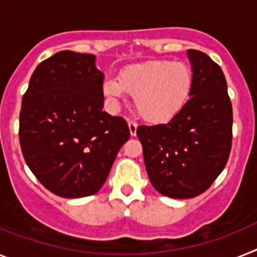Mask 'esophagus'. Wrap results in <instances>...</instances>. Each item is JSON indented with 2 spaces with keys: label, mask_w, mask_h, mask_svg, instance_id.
Returning a JSON list of instances; mask_svg holds the SVG:
<instances>
[{
  "label": "esophagus",
  "mask_w": 257,
  "mask_h": 257,
  "mask_svg": "<svg viewBox=\"0 0 257 257\" xmlns=\"http://www.w3.org/2000/svg\"><path fill=\"white\" fill-rule=\"evenodd\" d=\"M128 126H129V132H131V136L135 137L137 135V124L133 121H128Z\"/></svg>",
  "instance_id": "34e87169"
}]
</instances>
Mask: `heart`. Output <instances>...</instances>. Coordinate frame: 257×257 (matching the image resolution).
I'll use <instances>...</instances> for the list:
<instances>
[{
	"label": "heart",
	"instance_id": "1",
	"mask_svg": "<svg viewBox=\"0 0 257 257\" xmlns=\"http://www.w3.org/2000/svg\"><path fill=\"white\" fill-rule=\"evenodd\" d=\"M193 81L188 64L153 60L125 66L117 79H104L102 90L112 104H117L128 92L135 96L136 109L142 118L166 122L184 108L192 95Z\"/></svg>",
	"mask_w": 257,
	"mask_h": 257
}]
</instances>
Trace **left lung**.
I'll return each mask as SVG.
<instances>
[{"mask_svg": "<svg viewBox=\"0 0 257 257\" xmlns=\"http://www.w3.org/2000/svg\"><path fill=\"white\" fill-rule=\"evenodd\" d=\"M192 95L167 124L141 125L137 136L150 183L172 198H191L212 185L227 163L232 107L222 69L204 52L188 49Z\"/></svg>", "mask_w": 257, "mask_h": 257, "instance_id": "left-lung-1", "label": "left lung"}]
</instances>
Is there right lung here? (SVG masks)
<instances>
[{
    "instance_id": "1",
    "label": "right lung",
    "mask_w": 257,
    "mask_h": 257,
    "mask_svg": "<svg viewBox=\"0 0 257 257\" xmlns=\"http://www.w3.org/2000/svg\"><path fill=\"white\" fill-rule=\"evenodd\" d=\"M94 55L61 51L32 73L19 116L23 157L38 180L66 198L91 196L107 180L131 132L103 111V74Z\"/></svg>"
}]
</instances>
